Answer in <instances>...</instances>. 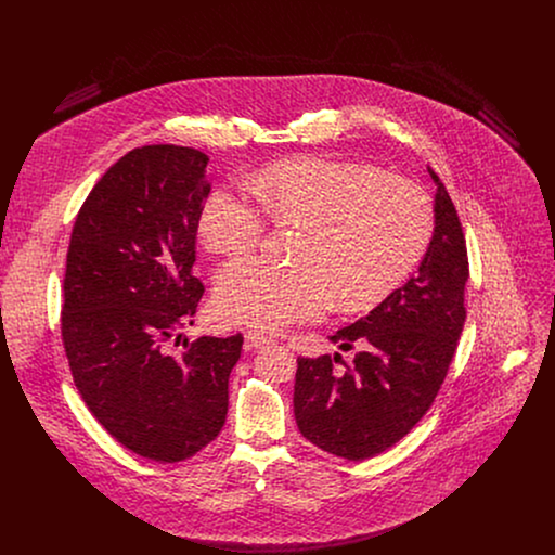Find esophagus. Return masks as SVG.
Masks as SVG:
<instances>
[{
    "label": "esophagus",
    "mask_w": 555,
    "mask_h": 555,
    "mask_svg": "<svg viewBox=\"0 0 555 555\" xmlns=\"http://www.w3.org/2000/svg\"><path fill=\"white\" fill-rule=\"evenodd\" d=\"M245 344L247 347H251V349H258V347H264V345H272V337H268V335H262V333H258V331H247L245 333Z\"/></svg>",
    "instance_id": "34e87169"
}]
</instances>
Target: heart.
<instances>
[{
	"label": "heart",
	"instance_id": "1",
	"mask_svg": "<svg viewBox=\"0 0 555 555\" xmlns=\"http://www.w3.org/2000/svg\"><path fill=\"white\" fill-rule=\"evenodd\" d=\"M251 202L233 186L211 189L197 214L204 247L237 258L264 237L266 218L299 224L293 262L247 258L220 270L218 317L276 328L322 317L333 301L370 310L396 293L423 262L437 224L433 195L414 179L328 156L272 162L247 181Z\"/></svg>",
	"mask_w": 555,
	"mask_h": 555
}]
</instances>
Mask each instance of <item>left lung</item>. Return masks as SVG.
Wrapping results in <instances>:
<instances>
[{"mask_svg": "<svg viewBox=\"0 0 555 555\" xmlns=\"http://www.w3.org/2000/svg\"><path fill=\"white\" fill-rule=\"evenodd\" d=\"M435 237L418 274L369 317L331 335L360 347L351 364L297 358L293 410L301 435L320 449L369 460L403 439L433 405L464 328L468 251L457 210L439 177Z\"/></svg>", "mask_w": 555, "mask_h": 555, "instance_id": "1", "label": "left lung"}]
</instances>
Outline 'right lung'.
Wrapping results in <instances>:
<instances>
[{
  "instance_id": "1",
  "label": "right lung",
  "mask_w": 555,
  "mask_h": 555,
  "mask_svg": "<svg viewBox=\"0 0 555 555\" xmlns=\"http://www.w3.org/2000/svg\"><path fill=\"white\" fill-rule=\"evenodd\" d=\"M208 156L143 145L109 166L80 206L66 254L62 345L82 401L107 433L172 464L218 437L243 335L185 341L204 283L193 274Z\"/></svg>"
}]
</instances>
